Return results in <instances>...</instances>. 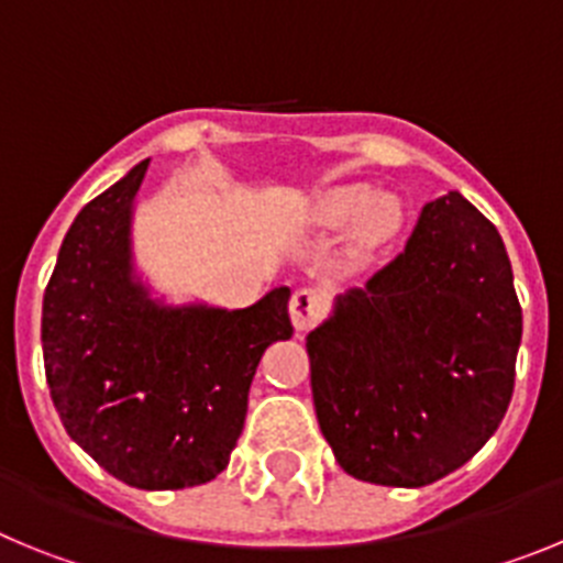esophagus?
<instances>
[{"label":"esophagus","mask_w":563,"mask_h":563,"mask_svg":"<svg viewBox=\"0 0 563 563\" xmlns=\"http://www.w3.org/2000/svg\"><path fill=\"white\" fill-rule=\"evenodd\" d=\"M327 312V301L324 296L318 290H296L290 298V318H292V327H296L298 332L310 330V327H316L321 318H324Z\"/></svg>","instance_id":"esophagus-1"}]
</instances>
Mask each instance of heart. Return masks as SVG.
Here are the masks:
<instances>
[{
  "mask_svg": "<svg viewBox=\"0 0 563 563\" xmlns=\"http://www.w3.org/2000/svg\"><path fill=\"white\" fill-rule=\"evenodd\" d=\"M301 225L310 233H341L355 225L363 245H380L402 225V206L391 194H375L369 186H335L316 194L301 211Z\"/></svg>",
  "mask_w": 563,
  "mask_h": 563,
  "instance_id": "obj_1",
  "label": "heart"
}]
</instances>
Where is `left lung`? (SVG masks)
<instances>
[{"instance_id": "8db88e82", "label": "left lung", "mask_w": 563, "mask_h": 563, "mask_svg": "<svg viewBox=\"0 0 563 563\" xmlns=\"http://www.w3.org/2000/svg\"><path fill=\"white\" fill-rule=\"evenodd\" d=\"M521 307L499 231L460 191L426 202L409 242L307 335L312 402L338 465L422 487L499 429Z\"/></svg>"}]
</instances>
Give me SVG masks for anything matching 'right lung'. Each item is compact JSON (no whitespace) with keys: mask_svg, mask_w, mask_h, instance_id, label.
I'll use <instances>...</instances> for the list:
<instances>
[{"mask_svg":"<svg viewBox=\"0 0 563 563\" xmlns=\"http://www.w3.org/2000/svg\"><path fill=\"white\" fill-rule=\"evenodd\" d=\"M146 168L87 202L64 236L44 290V375L67 434L103 471L180 490L228 467L258 361L292 335L290 287L245 310L154 298L132 253Z\"/></svg>","mask_w":563,"mask_h":563,"instance_id":"obj_1","label":"right lung"}]
</instances>
